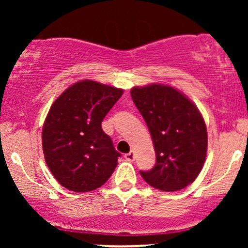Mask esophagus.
<instances>
[{
    "instance_id": "esophagus-1",
    "label": "esophagus",
    "mask_w": 248,
    "mask_h": 248,
    "mask_svg": "<svg viewBox=\"0 0 248 248\" xmlns=\"http://www.w3.org/2000/svg\"><path fill=\"white\" fill-rule=\"evenodd\" d=\"M124 158H126L127 161L132 162V161L135 160V154H134V152H129L128 154H126V155H124Z\"/></svg>"
}]
</instances>
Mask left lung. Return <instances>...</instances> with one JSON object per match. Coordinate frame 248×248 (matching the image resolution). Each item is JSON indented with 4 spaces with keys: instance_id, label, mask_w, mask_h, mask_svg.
I'll list each match as a JSON object with an SVG mask.
<instances>
[{
    "instance_id": "left-lung-1",
    "label": "left lung",
    "mask_w": 248,
    "mask_h": 248,
    "mask_svg": "<svg viewBox=\"0 0 248 248\" xmlns=\"http://www.w3.org/2000/svg\"><path fill=\"white\" fill-rule=\"evenodd\" d=\"M130 95L146 121L156 154L155 167L140 171L141 176L162 191L184 189L205 163L207 132L201 112L186 94L160 82L133 87Z\"/></svg>"
}]
</instances>
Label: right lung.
Returning <instances> with one entry per match:
<instances>
[{
    "label": "right lung",
    "instance_id": "obj_1",
    "mask_svg": "<svg viewBox=\"0 0 248 248\" xmlns=\"http://www.w3.org/2000/svg\"><path fill=\"white\" fill-rule=\"evenodd\" d=\"M124 90L94 80L71 85L56 99L42 130L44 158L59 184L88 192L112 176L120 154L101 122Z\"/></svg>",
    "mask_w": 248,
    "mask_h": 248
}]
</instances>
